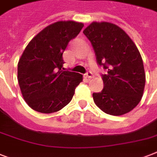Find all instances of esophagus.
Returning <instances> with one entry per match:
<instances>
[{
    "label": "esophagus",
    "instance_id": "obj_1",
    "mask_svg": "<svg viewBox=\"0 0 157 157\" xmlns=\"http://www.w3.org/2000/svg\"><path fill=\"white\" fill-rule=\"evenodd\" d=\"M86 76L87 78H92V77H93V73H92L91 71H88V72L86 74Z\"/></svg>",
    "mask_w": 157,
    "mask_h": 157
}]
</instances>
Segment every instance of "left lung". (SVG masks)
<instances>
[{"instance_id": "8db88e82", "label": "left lung", "mask_w": 157, "mask_h": 157, "mask_svg": "<svg viewBox=\"0 0 157 157\" xmlns=\"http://www.w3.org/2000/svg\"><path fill=\"white\" fill-rule=\"evenodd\" d=\"M83 33L92 44L98 64L107 71L102 75L103 90L93 94L95 104L112 116L132 111L141 100L146 81L134 41L120 27L107 22H93Z\"/></svg>"}]
</instances>
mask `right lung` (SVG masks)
<instances>
[{
	"mask_svg": "<svg viewBox=\"0 0 157 157\" xmlns=\"http://www.w3.org/2000/svg\"><path fill=\"white\" fill-rule=\"evenodd\" d=\"M84 24L59 21L28 43L18 63V81L26 103L36 112L52 113L70 103L81 74L64 71L63 54Z\"/></svg>",
	"mask_w": 157,
	"mask_h": 157,
	"instance_id": "1",
	"label": "right lung"
}]
</instances>
